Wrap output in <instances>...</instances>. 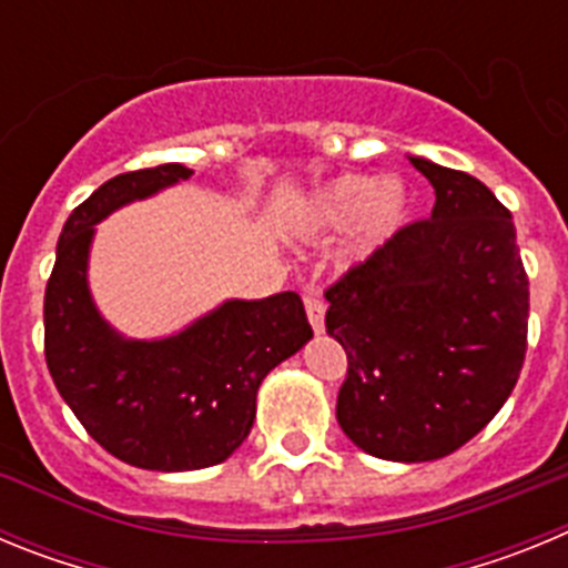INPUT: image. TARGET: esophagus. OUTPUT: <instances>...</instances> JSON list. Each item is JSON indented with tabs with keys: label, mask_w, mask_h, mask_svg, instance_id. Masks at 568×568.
Instances as JSON below:
<instances>
[{
	"label": "esophagus",
	"mask_w": 568,
	"mask_h": 568,
	"mask_svg": "<svg viewBox=\"0 0 568 568\" xmlns=\"http://www.w3.org/2000/svg\"><path fill=\"white\" fill-rule=\"evenodd\" d=\"M304 310H307V318H310V327L315 329V333H321L324 329V313H327V307H324V301L318 298V295H304Z\"/></svg>",
	"instance_id": "obj_1"
}]
</instances>
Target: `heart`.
<instances>
[{"instance_id": "heart-1", "label": "heart", "mask_w": 568, "mask_h": 568, "mask_svg": "<svg viewBox=\"0 0 568 568\" xmlns=\"http://www.w3.org/2000/svg\"><path fill=\"white\" fill-rule=\"evenodd\" d=\"M295 227L307 235H333L353 224L346 258H373L395 239L406 222V190L393 179H375L364 173L335 175L310 190L295 204Z\"/></svg>"}]
</instances>
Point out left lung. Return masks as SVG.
I'll return each instance as SVG.
<instances>
[{
    "label": "left lung",
    "mask_w": 568,
    "mask_h": 568,
    "mask_svg": "<svg viewBox=\"0 0 568 568\" xmlns=\"http://www.w3.org/2000/svg\"><path fill=\"white\" fill-rule=\"evenodd\" d=\"M435 187L406 224L327 290L344 346L338 424L384 460H438L498 415L526 358L529 278L511 213L484 182L413 155Z\"/></svg>",
    "instance_id": "1"
}]
</instances>
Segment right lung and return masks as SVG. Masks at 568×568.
Listing matches in <instances>:
<instances>
[{
	"label": "right lung",
	"mask_w": 568,
	"mask_h": 568,
	"mask_svg": "<svg viewBox=\"0 0 568 568\" xmlns=\"http://www.w3.org/2000/svg\"><path fill=\"white\" fill-rule=\"evenodd\" d=\"M190 175L184 164H159L104 182L64 222L44 290L50 378L90 438L139 469L227 460L253 429L261 381L313 338L298 293L224 301L162 341L122 338L99 315L88 290L97 224Z\"/></svg>",
	"instance_id": "add662e5"
}]
</instances>
